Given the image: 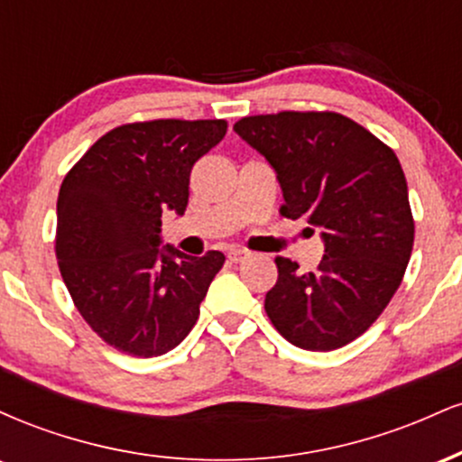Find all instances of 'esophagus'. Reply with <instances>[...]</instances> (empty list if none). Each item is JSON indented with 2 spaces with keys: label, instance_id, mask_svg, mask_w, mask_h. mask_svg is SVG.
<instances>
[{
  "label": "esophagus",
  "instance_id": "1",
  "mask_svg": "<svg viewBox=\"0 0 462 462\" xmlns=\"http://www.w3.org/2000/svg\"><path fill=\"white\" fill-rule=\"evenodd\" d=\"M227 258H230L232 263H243L245 261V258H249V252L247 249H230V252H227Z\"/></svg>",
  "mask_w": 462,
  "mask_h": 462
}]
</instances>
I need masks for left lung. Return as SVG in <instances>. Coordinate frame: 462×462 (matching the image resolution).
I'll use <instances>...</instances> for the list:
<instances>
[{
	"mask_svg": "<svg viewBox=\"0 0 462 462\" xmlns=\"http://www.w3.org/2000/svg\"><path fill=\"white\" fill-rule=\"evenodd\" d=\"M235 132L273 167L280 213L319 230L317 272L275 258L278 282L264 298L289 343L330 352L383 315L411 261L412 224L402 164L391 147L337 113H278L236 121Z\"/></svg>",
	"mask_w": 462,
	"mask_h": 462,
	"instance_id": "obj_1",
	"label": "left lung"
}]
</instances>
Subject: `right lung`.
I'll return each mask as SVG.
<instances>
[{"instance_id": "add662e5", "label": "right lung", "mask_w": 462, "mask_h": 462, "mask_svg": "<svg viewBox=\"0 0 462 462\" xmlns=\"http://www.w3.org/2000/svg\"><path fill=\"white\" fill-rule=\"evenodd\" d=\"M226 130L224 119L121 125L62 180L58 267L79 315L110 347L161 356L198 321L226 256H187L162 245L161 217L167 210L184 215L190 169Z\"/></svg>"}]
</instances>
